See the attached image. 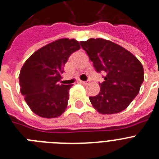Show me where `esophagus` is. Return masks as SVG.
I'll return each mask as SVG.
<instances>
[{"instance_id": "obj_1", "label": "esophagus", "mask_w": 159, "mask_h": 159, "mask_svg": "<svg viewBox=\"0 0 159 159\" xmlns=\"http://www.w3.org/2000/svg\"><path fill=\"white\" fill-rule=\"evenodd\" d=\"M80 84H82L84 85H88L89 84V81H80Z\"/></svg>"}]
</instances>
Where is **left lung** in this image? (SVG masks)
<instances>
[{"label": "left lung", "instance_id": "left-lung-1", "mask_svg": "<svg viewBox=\"0 0 159 159\" xmlns=\"http://www.w3.org/2000/svg\"><path fill=\"white\" fill-rule=\"evenodd\" d=\"M97 72H105L99 84L100 93L90 96L93 108L101 114H114L125 110L140 91L144 81L142 63L132 53L120 45L104 39L81 41Z\"/></svg>", "mask_w": 159, "mask_h": 159}]
</instances>
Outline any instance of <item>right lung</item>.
Returning a JSON list of instances; mask_svg holds the SVG:
<instances>
[{
    "label": "right lung",
    "mask_w": 159,
    "mask_h": 159,
    "mask_svg": "<svg viewBox=\"0 0 159 159\" xmlns=\"http://www.w3.org/2000/svg\"><path fill=\"white\" fill-rule=\"evenodd\" d=\"M79 49L78 41L63 38L41 47L25 62L19 74L20 91L36 115L55 118L65 112L72 85L59 81L67 59Z\"/></svg>",
    "instance_id": "obj_1"
}]
</instances>
